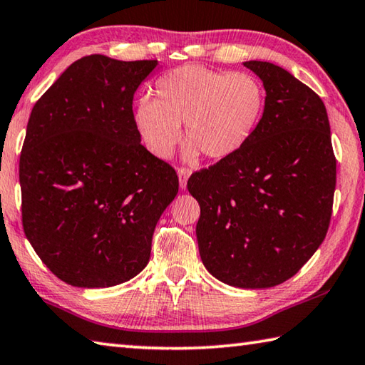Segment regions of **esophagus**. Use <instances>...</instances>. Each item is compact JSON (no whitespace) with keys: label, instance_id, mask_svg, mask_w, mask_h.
<instances>
[{"label":"esophagus","instance_id":"1","mask_svg":"<svg viewBox=\"0 0 365 365\" xmlns=\"http://www.w3.org/2000/svg\"><path fill=\"white\" fill-rule=\"evenodd\" d=\"M191 174V170L187 168H180L178 169V182H180V188L185 190L187 188V182H188V177Z\"/></svg>","mask_w":365,"mask_h":365}]
</instances>
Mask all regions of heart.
<instances>
[{
    "mask_svg": "<svg viewBox=\"0 0 365 365\" xmlns=\"http://www.w3.org/2000/svg\"><path fill=\"white\" fill-rule=\"evenodd\" d=\"M267 94L260 79L246 71L212 70L183 65L155 84V101L135 103L134 125L151 155L165 160L182 137L187 158L202 151L210 160L233 156L255 134Z\"/></svg>",
    "mask_w": 365,
    "mask_h": 365,
    "instance_id": "obj_1",
    "label": "heart"
}]
</instances>
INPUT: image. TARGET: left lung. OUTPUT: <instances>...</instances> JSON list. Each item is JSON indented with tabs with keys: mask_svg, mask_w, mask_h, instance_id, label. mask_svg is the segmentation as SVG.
Listing matches in <instances>:
<instances>
[{
	"mask_svg": "<svg viewBox=\"0 0 365 365\" xmlns=\"http://www.w3.org/2000/svg\"><path fill=\"white\" fill-rule=\"evenodd\" d=\"M244 67L267 102L255 134L236 155L188 178L200 202V255L228 286L268 289L298 273L327 235L336 183L330 124L321 97L274 63Z\"/></svg>",
	"mask_w": 365,
	"mask_h": 365,
	"instance_id": "1",
	"label": "left lung"
}]
</instances>
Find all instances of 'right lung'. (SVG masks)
<instances>
[{
	"label": "right lung",
	"instance_id": "right-lung-1",
	"mask_svg": "<svg viewBox=\"0 0 365 365\" xmlns=\"http://www.w3.org/2000/svg\"><path fill=\"white\" fill-rule=\"evenodd\" d=\"M156 65L83 57L31 110L19 163L22 225L70 286L111 287L140 273L178 193L175 169L143 147L132 119L135 91Z\"/></svg>",
	"mask_w": 365,
	"mask_h": 365
}]
</instances>
